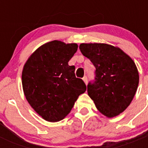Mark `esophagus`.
I'll use <instances>...</instances> for the list:
<instances>
[{"instance_id": "1", "label": "esophagus", "mask_w": 148, "mask_h": 148, "mask_svg": "<svg viewBox=\"0 0 148 148\" xmlns=\"http://www.w3.org/2000/svg\"><path fill=\"white\" fill-rule=\"evenodd\" d=\"M83 81H84V83L86 84H87V76H84L83 78Z\"/></svg>"}]
</instances>
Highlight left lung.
<instances>
[{"instance_id":"8db88e82","label":"left lung","mask_w":148,"mask_h":148,"mask_svg":"<svg viewBox=\"0 0 148 148\" xmlns=\"http://www.w3.org/2000/svg\"><path fill=\"white\" fill-rule=\"evenodd\" d=\"M81 52L95 67V81L87 85L88 95L108 118L127 109L138 88L139 75L133 60L118 47L101 43L81 44Z\"/></svg>"}]
</instances>
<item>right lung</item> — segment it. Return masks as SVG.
I'll use <instances>...</instances> for the list:
<instances>
[{"mask_svg":"<svg viewBox=\"0 0 148 148\" xmlns=\"http://www.w3.org/2000/svg\"><path fill=\"white\" fill-rule=\"evenodd\" d=\"M78 44L55 40L39 47L29 57L22 71L23 93L30 106L41 118L59 121L70 113L85 84L75 75L68 62Z\"/></svg>","mask_w":148,"mask_h":148,"instance_id":"1","label":"right lung"}]
</instances>
